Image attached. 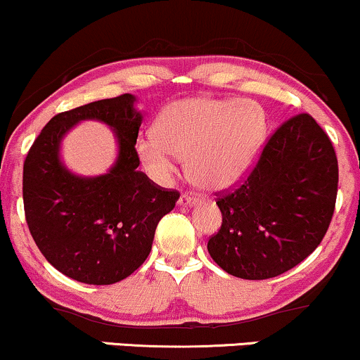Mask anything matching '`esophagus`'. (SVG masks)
I'll return each mask as SVG.
<instances>
[{"instance_id": "34e87169", "label": "esophagus", "mask_w": 360, "mask_h": 360, "mask_svg": "<svg viewBox=\"0 0 360 360\" xmlns=\"http://www.w3.org/2000/svg\"><path fill=\"white\" fill-rule=\"evenodd\" d=\"M195 202H197V197L192 195V193H188V192L181 193L180 198H179V205H184V207L193 205V204H195Z\"/></svg>"}]
</instances>
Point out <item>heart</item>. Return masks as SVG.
Segmentation results:
<instances>
[{
  "label": "heart",
  "mask_w": 360,
  "mask_h": 360,
  "mask_svg": "<svg viewBox=\"0 0 360 360\" xmlns=\"http://www.w3.org/2000/svg\"><path fill=\"white\" fill-rule=\"evenodd\" d=\"M266 136L261 105L243 99L195 97L168 105L156 122V134L136 141L143 168L160 181L176 173V156L198 187L227 190L249 175Z\"/></svg>",
  "instance_id": "b5f03b06"
}]
</instances>
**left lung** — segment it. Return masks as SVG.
I'll return each mask as SVG.
<instances>
[{
	"mask_svg": "<svg viewBox=\"0 0 360 360\" xmlns=\"http://www.w3.org/2000/svg\"><path fill=\"white\" fill-rule=\"evenodd\" d=\"M339 165L310 114L286 120L234 192L217 198L222 226L207 243L212 259L243 280H268L322 243L335 210Z\"/></svg>",
	"mask_w": 360,
	"mask_h": 360,
	"instance_id": "obj_1",
	"label": "left lung"
}]
</instances>
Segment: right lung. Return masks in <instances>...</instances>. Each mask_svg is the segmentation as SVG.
Returning <instances> with one entry per match:
<instances>
[{"instance_id":"1","label":"right lung","mask_w":360,"mask_h":360,"mask_svg":"<svg viewBox=\"0 0 360 360\" xmlns=\"http://www.w3.org/2000/svg\"><path fill=\"white\" fill-rule=\"evenodd\" d=\"M136 97L121 94L53 116L23 163V205L30 234L45 259L72 280L112 285L145 263L160 219L180 193L162 188L138 170L141 112ZM103 120L120 145L105 176L77 177L60 162V141L79 120Z\"/></svg>"}]
</instances>
